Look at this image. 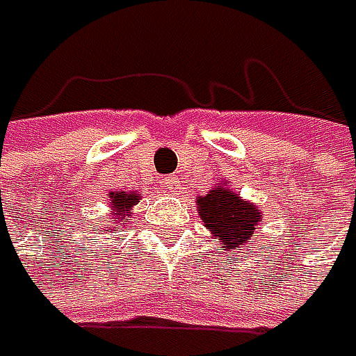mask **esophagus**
I'll use <instances>...</instances> for the list:
<instances>
[{
    "label": "esophagus",
    "mask_w": 356,
    "mask_h": 356,
    "mask_svg": "<svg viewBox=\"0 0 356 356\" xmlns=\"http://www.w3.org/2000/svg\"><path fill=\"white\" fill-rule=\"evenodd\" d=\"M163 183H165V187L169 189V191H177L179 187H181V179L177 175H169V177L163 179Z\"/></svg>",
    "instance_id": "1"
}]
</instances>
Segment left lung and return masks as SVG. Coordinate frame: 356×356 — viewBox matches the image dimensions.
<instances>
[{"instance_id": "obj_1", "label": "left lung", "mask_w": 356, "mask_h": 356, "mask_svg": "<svg viewBox=\"0 0 356 356\" xmlns=\"http://www.w3.org/2000/svg\"><path fill=\"white\" fill-rule=\"evenodd\" d=\"M197 210L206 229L220 239V245L227 251L245 245L261 216L253 204L243 202L225 187H214L204 197H197Z\"/></svg>"}]
</instances>
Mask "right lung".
Masks as SVG:
<instances>
[{
  "instance_id": "add662e5",
  "label": "right lung",
  "mask_w": 356,
  "mask_h": 356,
  "mask_svg": "<svg viewBox=\"0 0 356 356\" xmlns=\"http://www.w3.org/2000/svg\"><path fill=\"white\" fill-rule=\"evenodd\" d=\"M140 200L138 193H111V208H113V214H115V225L119 227H127L129 222V212H131V206Z\"/></svg>"
}]
</instances>
